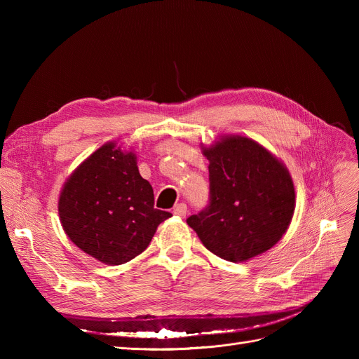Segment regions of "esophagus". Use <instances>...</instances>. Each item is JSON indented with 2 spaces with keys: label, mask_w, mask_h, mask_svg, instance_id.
<instances>
[{
  "label": "esophagus",
  "mask_w": 359,
  "mask_h": 359,
  "mask_svg": "<svg viewBox=\"0 0 359 359\" xmlns=\"http://www.w3.org/2000/svg\"><path fill=\"white\" fill-rule=\"evenodd\" d=\"M172 212L175 214V215H178V217H186V214H187V205L186 203L175 205V208H173Z\"/></svg>",
  "instance_id": "1"
}]
</instances>
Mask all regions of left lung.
Listing matches in <instances>:
<instances>
[{"label": "left lung", "instance_id": "obj_1", "mask_svg": "<svg viewBox=\"0 0 359 359\" xmlns=\"http://www.w3.org/2000/svg\"><path fill=\"white\" fill-rule=\"evenodd\" d=\"M210 205L187 219L211 253L245 262L274 247L295 211V187L286 165L256 140L223 135L210 147Z\"/></svg>", "mask_w": 359, "mask_h": 359}]
</instances>
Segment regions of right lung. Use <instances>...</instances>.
I'll return each instance as SVG.
<instances>
[{"label": "right lung", "mask_w": 359, "mask_h": 359, "mask_svg": "<svg viewBox=\"0 0 359 359\" xmlns=\"http://www.w3.org/2000/svg\"><path fill=\"white\" fill-rule=\"evenodd\" d=\"M64 232L83 253L121 265L148 247L170 212L154 208V191L140 177L132 149L106 142L64 182L58 199Z\"/></svg>", "instance_id": "obj_1"}]
</instances>
